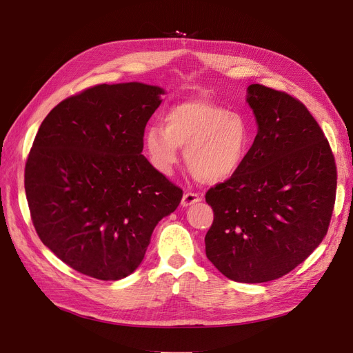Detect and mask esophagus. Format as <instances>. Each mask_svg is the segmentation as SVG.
<instances>
[{
  "label": "esophagus",
  "instance_id": "34e87169",
  "mask_svg": "<svg viewBox=\"0 0 353 353\" xmlns=\"http://www.w3.org/2000/svg\"><path fill=\"white\" fill-rule=\"evenodd\" d=\"M201 201V196L199 193H193V191H190V193H185L183 196V200H181V205L183 208H188L191 205H194V203Z\"/></svg>",
  "mask_w": 353,
  "mask_h": 353
}]
</instances>
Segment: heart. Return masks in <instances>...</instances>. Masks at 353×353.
I'll use <instances>...</instances> for the list:
<instances>
[{"instance_id": "heart-1", "label": "heart", "mask_w": 353, "mask_h": 353, "mask_svg": "<svg viewBox=\"0 0 353 353\" xmlns=\"http://www.w3.org/2000/svg\"><path fill=\"white\" fill-rule=\"evenodd\" d=\"M143 141L148 162L160 174H172L179 148H185V163L193 176L200 183L218 184L241 168L253 134L243 114L194 99L170 105L163 126H147Z\"/></svg>"}]
</instances>
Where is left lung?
<instances>
[{"label": "left lung", "mask_w": 353, "mask_h": 353, "mask_svg": "<svg viewBox=\"0 0 353 353\" xmlns=\"http://www.w3.org/2000/svg\"><path fill=\"white\" fill-rule=\"evenodd\" d=\"M258 134L241 168L206 193L213 222L208 259L227 279L266 283L294 270L328 231L337 169L305 104L287 92L248 88Z\"/></svg>", "instance_id": "8db88e82"}]
</instances>
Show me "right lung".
Wrapping results in <instances>:
<instances>
[{"label": "right lung", "mask_w": 353, "mask_h": 353, "mask_svg": "<svg viewBox=\"0 0 353 353\" xmlns=\"http://www.w3.org/2000/svg\"><path fill=\"white\" fill-rule=\"evenodd\" d=\"M160 94L140 82L95 85L59 103L32 144L25 191L37 234L92 279L132 274L159 221L183 199L141 154Z\"/></svg>", "instance_id": "1"}]
</instances>
